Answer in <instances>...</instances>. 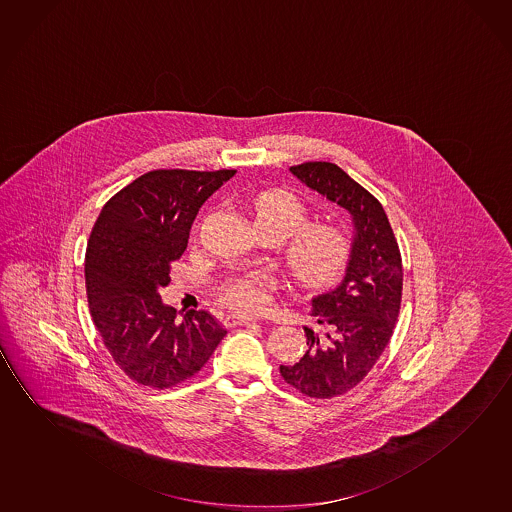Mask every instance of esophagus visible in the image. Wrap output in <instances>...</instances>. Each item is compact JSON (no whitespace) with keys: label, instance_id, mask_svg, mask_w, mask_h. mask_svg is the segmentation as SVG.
<instances>
[{"label":"esophagus","instance_id":"obj_1","mask_svg":"<svg viewBox=\"0 0 512 512\" xmlns=\"http://www.w3.org/2000/svg\"><path fill=\"white\" fill-rule=\"evenodd\" d=\"M252 323H257V319H253L250 315L230 314L225 317V324H227V326H241V324Z\"/></svg>","mask_w":512,"mask_h":512}]
</instances>
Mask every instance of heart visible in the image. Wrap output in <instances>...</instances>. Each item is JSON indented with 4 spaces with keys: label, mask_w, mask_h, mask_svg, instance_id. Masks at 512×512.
<instances>
[{
    "label": "heart",
    "mask_w": 512,
    "mask_h": 512,
    "mask_svg": "<svg viewBox=\"0 0 512 512\" xmlns=\"http://www.w3.org/2000/svg\"><path fill=\"white\" fill-rule=\"evenodd\" d=\"M253 220L259 230H273L285 239L298 229L287 248V264L303 284L330 282L346 264L349 239L342 228L330 223H308L307 205L282 189L266 191L253 200ZM273 280L264 271H246L223 285L225 301L244 310H259L268 299Z\"/></svg>",
    "instance_id": "b5f03b06"
}]
</instances>
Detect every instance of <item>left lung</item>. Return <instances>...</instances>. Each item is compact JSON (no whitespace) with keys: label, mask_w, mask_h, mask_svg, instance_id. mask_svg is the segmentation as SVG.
<instances>
[{"label":"left lung","mask_w":512,"mask_h":512,"mask_svg":"<svg viewBox=\"0 0 512 512\" xmlns=\"http://www.w3.org/2000/svg\"><path fill=\"white\" fill-rule=\"evenodd\" d=\"M289 170L353 218L342 282L310 301L317 328H303L307 353L280 365L282 378L301 394L331 399L358 385L390 342L401 308V252L383 205L342 168L310 161Z\"/></svg>","instance_id":"obj_1"}]
</instances>
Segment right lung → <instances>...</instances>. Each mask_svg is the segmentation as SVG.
Wrapping results in <instances>:
<instances>
[{"mask_svg":"<svg viewBox=\"0 0 512 512\" xmlns=\"http://www.w3.org/2000/svg\"><path fill=\"white\" fill-rule=\"evenodd\" d=\"M236 170H154L111 197L95 221L85 257L88 305L113 362L127 378L170 388L193 378L227 330L205 310L177 321L159 289L181 259L205 200Z\"/></svg>","mask_w":512,"mask_h":512,"instance_id":"add662e5","label":"right lung"}]
</instances>
